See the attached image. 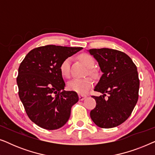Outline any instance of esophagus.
Masks as SVG:
<instances>
[{"label": "esophagus", "mask_w": 155, "mask_h": 155, "mask_svg": "<svg viewBox=\"0 0 155 155\" xmlns=\"http://www.w3.org/2000/svg\"><path fill=\"white\" fill-rule=\"evenodd\" d=\"M86 97H87V96H85V95H82V94L79 95V99H80V100H81V101L84 100V99H85Z\"/></svg>", "instance_id": "34e87169"}]
</instances>
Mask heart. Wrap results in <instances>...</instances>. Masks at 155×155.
Masks as SVG:
<instances>
[{
	"label": "heart",
	"mask_w": 155,
	"mask_h": 155,
	"mask_svg": "<svg viewBox=\"0 0 155 155\" xmlns=\"http://www.w3.org/2000/svg\"><path fill=\"white\" fill-rule=\"evenodd\" d=\"M78 58L89 69L94 68L95 61L93 57L88 54H82L78 56ZM71 59L70 57L65 58L60 65V72L61 75L64 78H68L70 76V65ZM92 80L90 78H84L80 79H73L68 82V88L71 91H73L80 94H84L89 91L92 86Z\"/></svg>",
	"instance_id": "obj_1"
}]
</instances>
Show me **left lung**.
<instances>
[{"mask_svg":"<svg viewBox=\"0 0 155 155\" xmlns=\"http://www.w3.org/2000/svg\"><path fill=\"white\" fill-rule=\"evenodd\" d=\"M88 51L103 73L94 90L103 95L92 96L97 104L90 111V117L100 128L116 127L128 119L138 99L137 67L128 55L120 51L103 48ZM106 94H109L107 100L104 98Z\"/></svg>","mask_w":155,"mask_h":155,"instance_id":"obj_1","label":"left lung"}]
</instances>
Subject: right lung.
Segmentation results:
<instances>
[{
  "instance_id": "right-lung-1",
  "label": "right lung",
  "mask_w": 155,
  "mask_h": 155,
  "mask_svg": "<svg viewBox=\"0 0 155 155\" xmlns=\"http://www.w3.org/2000/svg\"><path fill=\"white\" fill-rule=\"evenodd\" d=\"M82 47L47 45L30 51L20 63L17 78L19 97L31 121L46 130H56L66 124L78 95L64 90L60 72L65 58Z\"/></svg>"
}]
</instances>
